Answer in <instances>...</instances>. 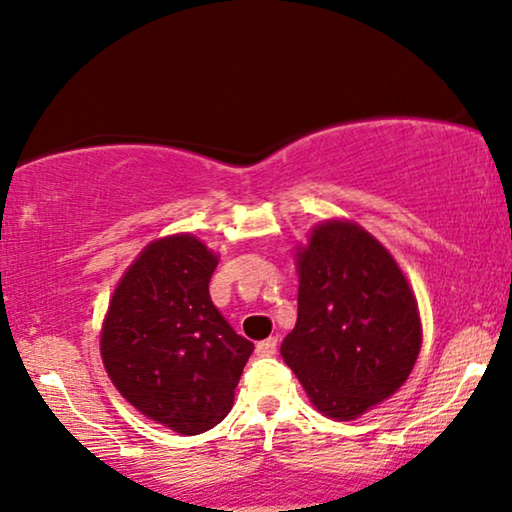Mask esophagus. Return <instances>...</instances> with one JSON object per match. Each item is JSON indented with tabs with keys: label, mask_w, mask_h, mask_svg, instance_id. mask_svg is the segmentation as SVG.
<instances>
[{
	"label": "esophagus",
	"mask_w": 512,
	"mask_h": 512,
	"mask_svg": "<svg viewBox=\"0 0 512 512\" xmlns=\"http://www.w3.org/2000/svg\"><path fill=\"white\" fill-rule=\"evenodd\" d=\"M276 349H278V339L276 337L262 339V342L257 344V356H274Z\"/></svg>",
	"instance_id": "1"
}]
</instances>
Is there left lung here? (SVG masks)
Instances as JSON below:
<instances>
[{
	"label": "left lung",
	"instance_id": "left-lung-1",
	"mask_svg": "<svg viewBox=\"0 0 512 512\" xmlns=\"http://www.w3.org/2000/svg\"><path fill=\"white\" fill-rule=\"evenodd\" d=\"M297 267V325L281 356L320 412L356 419L410 377L417 299L384 245L349 222L320 224Z\"/></svg>",
	"mask_w": 512,
	"mask_h": 512
}]
</instances>
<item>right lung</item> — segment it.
Returning <instances> with one entry per match:
<instances>
[{"mask_svg": "<svg viewBox=\"0 0 512 512\" xmlns=\"http://www.w3.org/2000/svg\"><path fill=\"white\" fill-rule=\"evenodd\" d=\"M217 257L180 234L147 245L114 290L102 363L145 417L182 435L220 424L255 344L236 335L208 292Z\"/></svg>", "mask_w": 512, "mask_h": 512, "instance_id": "add662e5", "label": "right lung"}]
</instances>
